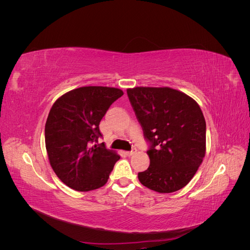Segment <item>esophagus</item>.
Wrapping results in <instances>:
<instances>
[{
    "label": "esophagus",
    "instance_id": "obj_1",
    "mask_svg": "<svg viewBox=\"0 0 250 250\" xmlns=\"http://www.w3.org/2000/svg\"><path fill=\"white\" fill-rule=\"evenodd\" d=\"M135 153H137V150H135V149H133L132 151H126V155H128V156H131Z\"/></svg>",
    "mask_w": 250,
    "mask_h": 250
}]
</instances>
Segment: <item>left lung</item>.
Wrapping results in <instances>:
<instances>
[{
	"mask_svg": "<svg viewBox=\"0 0 250 250\" xmlns=\"http://www.w3.org/2000/svg\"><path fill=\"white\" fill-rule=\"evenodd\" d=\"M145 138L149 168L138 174L143 186L172 193L190 183L206 155L207 125L193 98L171 87L127 88Z\"/></svg>",
	"mask_w": 250,
	"mask_h": 250,
	"instance_id": "obj_1",
	"label": "left lung"
}]
</instances>
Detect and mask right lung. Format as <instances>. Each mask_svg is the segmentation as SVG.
<instances>
[{"label":"right lung","mask_w":250,"mask_h":250,"mask_svg":"<svg viewBox=\"0 0 250 250\" xmlns=\"http://www.w3.org/2000/svg\"><path fill=\"white\" fill-rule=\"evenodd\" d=\"M123 90L82 86L70 90L52 105L44 126V142L53 171L75 191L87 192L107 183L120 155L98 144L99 124Z\"/></svg>","instance_id":"right-lung-1"}]
</instances>
